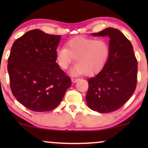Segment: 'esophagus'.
I'll use <instances>...</instances> for the list:
<instances>
[{"instance_id": "1", "label": "esophagus", "mask_w": 148, "mask_h": 148, "mask_svg": "<svg viewBox=\"0 0 148 148\" xmlns=\"http://www.w3.org/2000/svg\"><path fill=\"white\" fill-rule=\"evenodd\" d=\"M79 80V79H77V78H72V79H71V82H72L73 83H76V82H77Z\"/></svg>"}]
</instances>
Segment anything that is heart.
Here are the masks:
<instances>
[{
  "mask_svg": "<svg viewBox=\"0 0 148 148\" xmlns=\"http://www.w3.org/2000/svg\"><path fill=\"white\" fill-rule=\"evenodd\" d=\"M108 43L105 40L77 36L66 42L65 48L59 47L56 56L60 68L66 69L73 61L77 62L70 71L72 75L86 73L94 75L102 69L108 58Z\"/></svg>",
  "mask_w": 148,
  "mask_h": 148,
  "instance_id": "b5f03b06",
  "label": "heart"
}]
</instances>
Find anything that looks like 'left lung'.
Returning a JSON list of instances; mask_svg holds the SVG:
<instances>
[{"instance_id":"left-lung-1","label":"left lung","mask_w":148,"mask_h":148,"mask_svg":"<svg viewBox=\"0 0 148 148\" xmlns=\"http://www.w3.org/2000/svg\"><path fill=\"white\" fill-rule=\"evenodd\" d=\"M92 36L109 38V56L102 70L88 79L86 102L96 112L108 113L121 108L135 92L137 62L131 42L121 31L108 27Z\"/></svg>"}]
</instances>
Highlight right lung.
<instances>
[{
  "label": "right lung",
  "mask_w": 148,
  "mask_h": 148,
  "mask_svg": "<svg viewBox=\"0 0 148 148\" xmlns=\"http://www.w3.org/2000/svg\"><path fill=\"white\" fill-rule=\"evenodd\" d=\"M60 37L36 29L18 38L11 47L7 69L12 93L32 111L53 110L71 85L56 62Z\"/></svg>",
  "instance_id": "right-lung-1"
}]
</instances>
